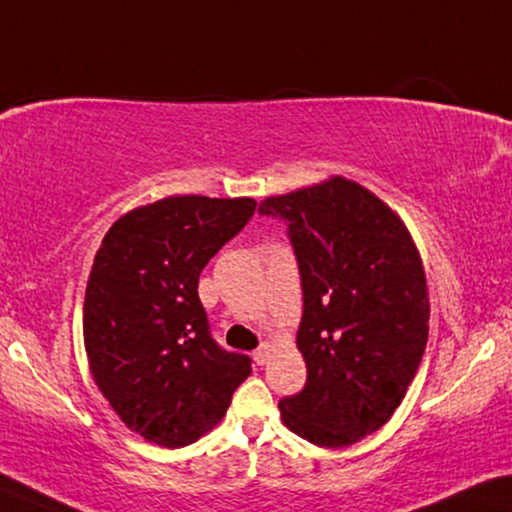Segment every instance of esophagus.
<instances>
[{"mask_svg":"<svg viewBox=\"0 0 512 512\" xmlns=\"http://www.w3.org/2000/svg\"><path fill=\"white\" fill-rule=\"evenodd\" d=\"M270 350H272V348H270V345H267V343L261 345V348H258V350H254V361H256L258 366H263L265 361L270 359Z\"/></svg>","mask_w":512,"mask_h":512,"instance_id":"esophagus-1","label":"esophagus"}]
</instances>
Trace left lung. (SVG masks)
Returning a JSON list of instances; mask_svg holds the SVG:
<instances>
[{
	"mask_svg": "<svg viewBox=\"0 0 512 512\" xmlns=\"http://www.w3.org/2000/svg\"><path fill=\"white\" fill-rule=\"evenodd\" d=\"M261 212L288 224L304 293L306 384L281 398L283 426L322 448L350 446L391 419L426 350L419 249L387 203L343 176L267 196Z\"/></svg>",
	"mask_w": 512,
	"mask_h": 512,
	"instance_id": "left-lung-1",
	"label": "left lung"
}]
</instances>
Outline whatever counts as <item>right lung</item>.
Segmentation results:
<instances>
[{"mask_svg":"<svg viewBox=\"0 0 512 512\" xmlns=\"http://www.w3.org/2000/svg\"><path fill=\"white\" fill-rule=\"evenodd\" d=\"M256 210L249 196H167L125 212L102 238L84 295V348L119 419L180 448L224 419L251 359L210 336L199 274Z\"/></svg>","mask_w":512,"mask_h":512,"instance_id":"1","label":"right lung"}]
</instances>
